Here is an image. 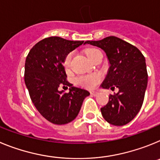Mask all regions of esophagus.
<instances>
[{"label":"esophagus","mask_w":160,"mask_h":160,"mask_svg":"<svg viewBox=\"0 0 160 160\" xmlns=\"http://www.w3.org/2000/svg\"><path fill=\"white\" fill-rule=\"evenodd\" d=\"M90 94H91V95H93L95 97V96H97L98 94V91H95V90H93V91H91V92H90Z\"/></svg>","instance_id":"34e87169"}]
</instances>
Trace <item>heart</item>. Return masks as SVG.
I'll return each mask as SVG.
<instances>
[{
  "label": "heart",
  "instance_id": "obj_1",
  "mask_svg": "<svg viewBox=\"0 0 160 160\" xmlns=\"http://www.w3.org/2000/svg\"><path fill=\"white\" fill-rule=\"evenodd\" d=\"M97 52H98V49H87L86 51V55L88 58L89 60H91L92 58L94 57V55ZM72 58V53H69L66 55V57L65 58L64 60V66L65 69L66 70H69L70 66V61H71ZM100 81V75L98 73H94V74H90V75H84V76H80V77L76 78V82L78 83L79 85H81L82 87H87V88H93L96 86L98 82Z\"/></svg>",
  "mask_w": 160,
  "mask_h": 160
}]
</instances>
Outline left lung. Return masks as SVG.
<instances>
[{
  "mask_svg": "<svg viewBox=\"0 0 160 160\" xmlns=\"http://www.w3.org/2000/svg\"><path fill=\"white\" fill-rule=\"evenodd\" d=\"M106 53L110 67L101 88L118 90L111 94L109 102L101 108L104 119L114 126L130 122L140 111L148 86L146 61L139 49L114 36L100 41H87Z\"/></svg>",
  "mask_w": 160,
  "mask_h": 160,
  "instance_id": "1",
  "label": "left lung"
}]
</instances>
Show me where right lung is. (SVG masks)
Segmentation results:
<instances>
[{"label": "right lung", "mask_w": 160, "mask_h": 160, "mask_svg": "<svg viewBox=\"0 0 160 160\" xmlns=\"http://www.w3.org/2000/svg\"><path fill=\"white\" fill-rule=\"evenodd\" d=\"M59 37L45 38L29 52L25 64V83L38 112L57 125L69 123L78 116L89 91L72 87L66 81L65 58L83 44ZM85 44V43H84ZM70 86L69 93L58 90L59 85Z\"/></svg>", "instance_id": "add662e5"}]
</instances>
